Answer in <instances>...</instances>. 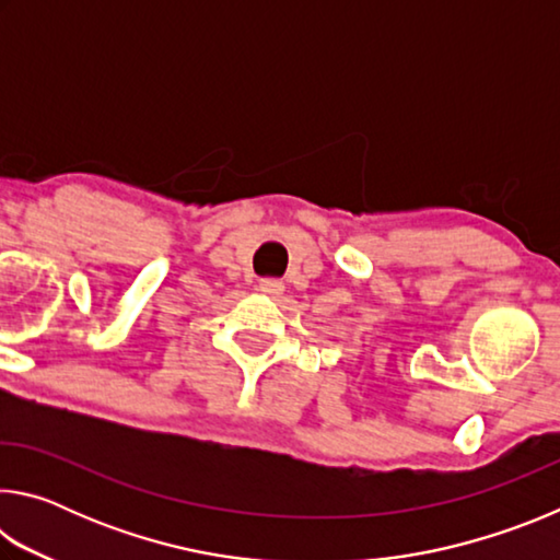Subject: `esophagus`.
I'll use <instances>...</instances> for the list:
<instances>
[{"label": "esophagus", "instance_id": "1", "mask_svg": "<svg viewBox=\"0 0 560 560\" xmlns=\"http://www.w3.org/2000/svg\"><path fill=\"white\" fill-rule=\"evenodd\" d=\"M259 291L264 293V296L277 299V296H281V291H283V281H279V279H261L259 281Z\"/></svg>", "mask_w": 560, "mask_h": 560}]
</instances>
